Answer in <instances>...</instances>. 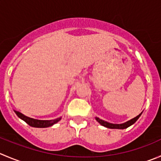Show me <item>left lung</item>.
<instances>
[{"label":"left lung","mask_w":161,"mask_h":161,"mask_svg":"<svg viewBox=\"0 0 161 161\" xmlns=\"http://www.w3.org/2000/svg\"><path fill=\"white\" fill-rule=\"evenodd\" d=\"M142 113H140L139 115H137V116L135 117V118L131 119L129 120V121H127V122L124 123V124H111V123L106 122V121H104V120L101 119H99L98 117H95V119H96L97 121V122L99 123L101 125L104 126V127H107V128H110V129H126V128H127V127H130V126L133 125V124H135V122H136L137 120L138 119V118L141 116Z\"/></svg>","instance_id":"left-lung-1"}]
</instances>
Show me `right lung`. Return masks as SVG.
Segmentation results:
<instances>
[{"mask_svg": "<svg viewBox=\"0 0 161 161\" xmlns=\"http://www.w3.org/2000/svg\"><path fill=\"white\" fill-rule=\"evenodd\" d=\"M14 112H15V114L18 115L19 118H20L21 119H23V121H25L28 125H30L31 127H38V128H45V127H51V126L57 124V122H59V121L61 119V117L55 119H51V120L35 119L30 118V117L26 116V115L22 114L21 112H18V111L14 110Z\"/></svg>", "mask_w": 161, "mask_h": 161, "instance_id": "obj_1", "label": "right lung"}]
</instances>
